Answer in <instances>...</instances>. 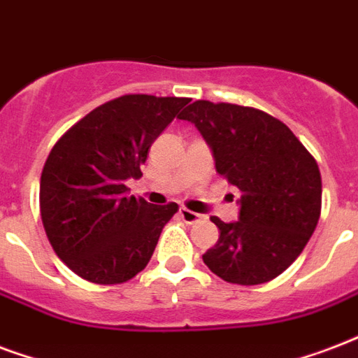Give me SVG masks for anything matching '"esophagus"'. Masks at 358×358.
I'll list each match as a JSON object with an SVG mask.
<instances>
[{
	"mask_svg": "<svg viewBox=\"0 0 358 358\" xmlns=\"http://www.w3.org/2000/svg\"><path fill=\"white\" fill-rule=\"evenodd\" d=\"M180 215H182V220H184L185 223L201 222V215H199L197 212H191V210H187V208H180Z\"/></svg>",
	"mask_w": 358,
	"mask_h": 358,
	"instance_id": "34e87169",
	"label": "esophagus"
}]
</instances>
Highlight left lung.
Wrapping results in <instances>:
<instances>
[{"label": "left lung", "instance_id": "obj_1", "mask_svg": "<svg viewBox=\"0 0 358 358\" xmlns=\"http://www.w3.org/2000/svg\"><path fill=\"white\" fill-rule=\"evenodd\" d=\"M180 120L195 124L214 152L215 171L236 185L240 217L223 223L203 255L215 276L238 285L274 280L299 257L321 215L317 161L287 125L233 103L195 101Z\"/></svg>", "mask_w": 358, "mask_h": 358}]
</instances>
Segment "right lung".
Segmentation results:
<instances>
[{
    "label": "right lung",
    "instance_id": "right-lung-1",
    "mask_svg": "<svg viewBox=\"0 0 358 358\" xmlns=\"http://www.w3.org/2000/svg\"><path fill=\"white\" fill-rule=\"evenodd\" d=\"M187 101L122 95L71 125L52 146L41 173V220L56 255L82 280L118 285L146 268L178 204L127 197L125 180L143 176L150 146Z\"/></svg>",
    "mask_w": 358,
    "mask_h": 358
}]
</instances>
